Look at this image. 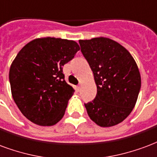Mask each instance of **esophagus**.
<instances>
[{"label": "esophagus", "mask_w": 157, "mask_h": 157, "mask_svg": "<svg viewBox=\"0 0 157 157\" xmlns=\"http://www.w3.org/2000/svg\"><path fill=\"white\" fill-rule=\"evenodd\" d=\"M80 87H81V85H80V84H78V91H79Z\"/></svg>", "instance_id": "34e87169"}]
</instances>
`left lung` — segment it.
Returning a JSON list of instances; mask_svg holds the SVG:
<instances>
[{"label":"left lung","instance_id":"8db88e82","mask_svg":"<svg viewBox=\"0 0 157 157\" xmlns=\"http://www.w3.org/2000/svg\"><path fill=\"white\" fill-rule=\"evenodd\" d=\"M79 44L97 86L95 99L84 104L88 115L101 127L120 124L138 99L141 78L136 63L126 48L108 37L79 40Z\"/></svg>","mask_w":157,"mask_h":157}]
</instances>
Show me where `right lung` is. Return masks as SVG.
I'll list each match as a JSON object with an SVG mask.
<instances>
[{
    "instance_id": "right-lung-1",
    "label": "right lung",
    "mask_w": 157,
    "mask_h": 157,
    "mask_svg": "<svg viewBox=\"0 0 157 157\" xmlns=\"http://www.w3.org/2000/svg\"><path fill=\"white\" fill-rule=\"evenodd\" d=\"M79 49L73 40L51 36L36 38L21 49L9 80L12 98L27 120L42 126L61 121L75 91L64 80L63 66Z\"/></svg>"
}]
</instances>
